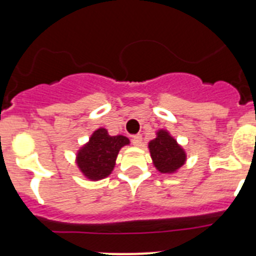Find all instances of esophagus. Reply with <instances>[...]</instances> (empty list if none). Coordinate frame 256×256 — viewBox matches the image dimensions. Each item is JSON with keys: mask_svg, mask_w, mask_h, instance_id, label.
<instances>
[{"mask_svg": "<svg viewBox=\"0 0 256 256\" xmlns=\"http://www.w3.org/2000/svg\"><path fill=\"white\" fill-rule=\"evenodd\" d=\"M142 136L140 134H136V136H132V143H133V146H140V143H142Z\"/></svg>", "mask_w": 256, "mask_h": 256, "instance_id": "1", "label": "esophagus"}]
</instances>
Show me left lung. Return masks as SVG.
Instances as JSON below:
<instances>
[{
    "label": "left lung",
    "instance_id": "1",
    "mask_svg": "<svg viewBox=\"0 0 256 256\" xmlns=\"http://www.w3.org/2000/svg\"><path fill=\"white\" fill-rule=\"evenodd\" d=\"M149 149L154 165L162 174L174 172L182 166L186 160L182 148L165 130H160L156 138L150 142Z\"/></svg>",
    "mask_w": 256,
    "mask_h": 256
}]
</instances>
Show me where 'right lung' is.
Masks as SVG:
<instances>
[{"label": "right lung", "instance_id": "right-lung-1", "mask_svg": "<svg viewBox=\"0 0 256 256\" xmlns=\"http://www.w3.org/2000/svg\"><path fill=\"white\" fill-rule=\"evenodd\" d=\"M128 143L126 136H110L106 129H97L88 143L78 152V168L91 180H101L110 175L114 168L118 152Z\"/></svg>", "mask_w": 256, "mask_h": 256}]
</instances>
